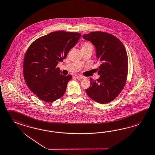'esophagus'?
<instances>
[{
	"label": "esophagus",
	"instance_id": "1",
	"mask_svg": "<svg viewBox=\"0 0 155 155\" xmlns=\"http://www.w3.org/2000/svg\"><path fill=\"white\" fill-rule=\"evenodd\" d=\"M76 78L78 79H84V77L82 76H76Z\"/></svg>",
	"mask_w": 155,
	"mask_h": 155
}]
</instances>
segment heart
<instances>
[{"label":"heart","mask_w":155,"mask_h":155,"mask_svg":"<svg viewBox=\"0 0 155 155\" xmlns=\"http://www.w3.org/2000/svg\"><path fill=\"white\" fill-rule=\"evenodd\" d=\"M93 44L89 41H85L81 44V49H93Z\"/></svg>","instance_id":"obj_1"}]
</instances>
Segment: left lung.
<instances>
[{
	"mask_svg": "<svg viewBox=\"0 0 155 155\" xmlns=\"http://www.w3.org/2000/svg\"><path fill=\"white\" fill-rule=\"evenodd\" d=\"M85 40L95 45L97 57L101 62L98 79L91 78L87 95L101 104L109 103L119 95L127 80L128 58L123 43L106 32L92 31L83 35Z\"/></svg>",
	"mask_w": 155,
	"mask_h": 155,
	"instance_id": "8db88e82",
	"label": "left lung"
}]
</instances>
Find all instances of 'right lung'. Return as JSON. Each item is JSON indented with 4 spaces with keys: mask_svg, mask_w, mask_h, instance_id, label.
<instances>
[{
    "mask_svg": "<svg viewBox=\"0 0 155 155\" xmlns=\"http://www.w3.org/2000/svg\"><path fill=\"white\" fill-rule=\"evenodd\" d=\"M80 36L77 32H52L33 41L27 49L23 63L24 79L43 101L52 102L64 94L72 76L62 75L57 66L66 58Z\"/></svg>",
    "mask_w": 155,
    "mask_h": 155,
    "instance_id": "obj_1",
    "label": "right lung"
}]
</instances>
